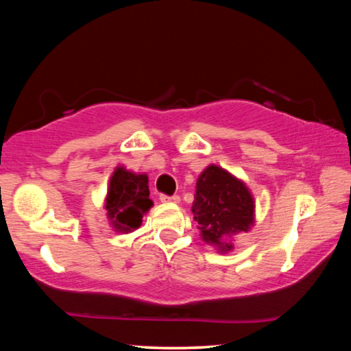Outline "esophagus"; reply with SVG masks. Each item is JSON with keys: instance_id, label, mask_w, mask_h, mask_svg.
I'll list each match as a JSON object with an SVG mask.
<instances>
[{"instance_id": "1", "label": "esophagus", "mask_w": 351, "mask_h": 351, "mask_svg": "<svg viewBox=\"0 0 351 351\" xmlns=\"http://www.w3.org/2000/svg\"><path fill=\"white\" fill-rule=\"evenodd\" d=\"M162 201V203H175L178 204L181 201V198L178 197V195H173V197H167V195H161V198H159Z\"/></svg>"}]
</instances>
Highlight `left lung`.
Masks as SVG:
<instances>
[{
	"instance_id": "1",
	"label": "left lung",
	"mask_w": 351,
	"mask_h": 351,
	"mask_svg": "<svg viewBox=\"0 0 351 351\" xmlns=\"http://www.w3.org/2000/svg\"><path fill=\"white\" fill-rule=\"evenodd\" d=\"M193 219L203 241L226 254L234 249L232 237L247 232L255 223V201L239 178L218 165L206 167L197 181Z\"/></svg>"
}]
</instances>
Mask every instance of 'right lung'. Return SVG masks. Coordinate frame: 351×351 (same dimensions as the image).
I'll list each match as a JSON object with an SVG mask.
<instances>
[{
    "mask_svg": "<svg viewBox=\"0 0 351 351\" xmlns=\"http://www.w3.org/2000/svg\"><path fill=\"white\" fill-rule=\"evenodd\" d=\"M153 201L148 190V176L134 173L122 165L112 171L105 198L106 217L112 230L130 234L142 224V217L150 210Z\"/></svg>",
    "mask_w": 351,
    "mask_h": 351,
    "instance_id": "add662e5",
    "label": "right lung"
}]
</instances>
